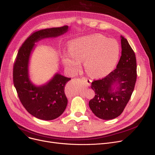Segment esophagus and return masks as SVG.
<instances>
[{
	"mask_svg": "<svg viewBox=\"0 0 155 155\" xmlns=\"http://www.w3.org/2000/svg\"><path fill=\"white\" fill-rule=\"evenodd\" d=\"M85 80V82H86V84L88 85V86H90L91 85V83H92V80L91 79H88L87 78H83Z\"/></svg>",
	"mask_w": 155,
	"mask_h": 155,
	"instance_id": "esophagus-1",
	"label": "esophagus"
}]
</instances>
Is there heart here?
Instances as JSON below:
<instances>
[{
  "label": "heart",
  "mask_w": 155,
  "mask_h": 155,
  "mask_svg": "<svg viewBox=\"0 0 155 155\" xmlns=\"http://www.w3.org/2000/svg\"><path fill=\"white\" fill-rule=\"evenodd\" d=\"M69 53L64 54L63 62L67 69L75 73L84 61V68L92 78L108 75L119 60L120 47L117 41L102 35L80 37L69 44Z\"/></svg>",
  "instance_id": "obj_1"
}]
</instances>
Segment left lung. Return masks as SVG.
<instances>
[{"label": "left lung", "instance_id": "obj_1", "mask_svg": "<svg viewBox=\"0 0 155 155\" xmlns=\"http://www.w3.org/2000/svg\"><path fill=\"white\" fill-rule=\"evenodd\" d=\"M121 56L116 68L104 78L94 80L95 97L88 105L100 119L109 120L121 114L131 98L136 77V59L127 40L120 36Z\"/></svg>", "mask_w": 155, "mask_h": 155}]
</instances>
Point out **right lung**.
<instances>
[{"mask_svg": "<svg viewBox=\"0 0 155 155\" xmlns=\"http://www.w3.org/2000/svg\"><path fill=\"white\" fill-rule=\"evenodd\" d=\"M69 29L68 26L39 30L32 34L18 53L13 68V82L19 98L26 110L35 117L50 120L60 116L67 107L68 100L64 86L70 78L58 73L44 85L37 86L29 75V62L35 43L45 38L60 36Z\"/></svg>", "mask_w": 155, "mask_h": 155, "instance_id": "add662e5", "label": "right lung"}]
</instances>
